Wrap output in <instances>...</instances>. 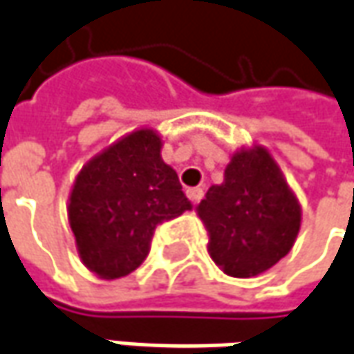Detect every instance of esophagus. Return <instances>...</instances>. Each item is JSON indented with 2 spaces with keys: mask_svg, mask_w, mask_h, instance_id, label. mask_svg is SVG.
<instances>
[{
  "mask_svg": "<svg viewBox=\"0 0 354 354\" xmlns=\"http://www.w3.org/2000/svg\"><path fill=\"white\" fill-rule=\"evenodd\" d=\"M187 196H189V201H191L192 204H198V202L202 201V196H204V191L198 189V187H196V189H189V191H187Z\"/></svg>",
  "mask_w": 354,
  "mask_h": 354,
  "instance_id": "obj_1",
  "label": "esophagus"
}]
</instances>
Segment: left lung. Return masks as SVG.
<instances>
[{
    "label": "left lung",
    "mask_w": 354,
    "mask_h": 354,
    "mask_svg": "<svg viewBox=\"0 0 354 354\" xmlns=\"http://www.w3.org/2000/svg\"><path fill=\"white\" fill-rule=\"evenodd\" d=\"M196 214L208 231V252L223 274L254 277L295 245L301 204L264 146L231 156L221 185H212Z\"/></svg>",
    "instance_id": "left-lung-1"
}]
</instances>
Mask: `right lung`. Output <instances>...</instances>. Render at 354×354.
<instances>
[{"instance_id": "add662e5", "label": "right lung", "mask_w": 354, "mask_h": 354, "mask_svg": "<svg viewBox=\"0 0 354 354\" xmlns=\"http://www.w3.org/2000/svg\"><path fill=\"white\" fill-rule=\"evenodd\" d=\"M192 204L162 160V136L142 127L94 156L69 194V225L82 264L102 279L135 272L153 229Z\"/></svg>"}]
</instances>
